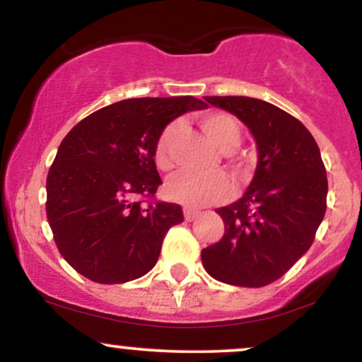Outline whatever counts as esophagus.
<instances>
[{
  "label": "esophagus",
  "mask_w": 362,
  "mask_h": 362,
  "mask_svg": "<svg viewBox=\"0 0 362 362\" xmlns=\"http://www.w3.org/2000/svg\"><path fill=\"white\" fill-rule=\"evenodd\" d=\"M182 214H185L186 222H193L194 218H198L199 216V211L193 210V208H185V210H182Z\"/></svg>",
  "instance_id": "1"
}]
</instances>
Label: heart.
Returning a JSON list of instances; mask_svg holds the SVG:
<instances>
[{
	"instance_id": "obj_1",
	"label": "heart",
	"mask_w": 362,
	"mask_h": 362,
	"mask_svg": "<svg viewBox=\"0 0 362 362\" xmlns=\"http://www.w3.org/2000/svg\"><path fill=\"white\" fill-rule=\"evenodd\" d=\"M202 130L222 152H233L240 146L242 130L239 122L225 112H208L198 117ZM180 122H171L160 132L156 142L154 160L160 171L173 168V147L180 135ZM165 194L169 199L188 208H202L222 203L230 198V181L223 174H197L181 171L174 174L165 182Z\"/></svg>"
}]
</instances>
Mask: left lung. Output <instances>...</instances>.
Returning a JSON list of instances; mask_svg holds the SVG:
<instances>
[{
	"label": "left lung",
	"mask_w": 362,
	"mask_h": 362,
	"mask_svg": "<svg viewBox=\"0 0 362 362\" xmlns=\"http://www.w3.org/2000/svg\"><path fill=\"white\" fill-rule=\"evenodd\" d=\"M205 100L249 127L259 163L244 197L215 210L225 232L202 250V262L222 283L266 286L307 252L324 220L329 185L320 148L298 118L267 101L247 96Z\"/></svg>",
	"instance_id": "1"
}]
</instances>
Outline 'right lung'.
<instances>
[{
	"label": "right lung",
	"mask_w": 362,
	"mask_h": 362,
	"mask_svg": "<svg viewBox=\"0 0 362 362\" xmlns=\"http://www.w3.org/2000/svg\"><path fill=\"white\" fill-rule=\"evenodd\" d=\"M206 108L194 96L132 98L72 127L47 174L45 211L61 256L101 284L137 279L156 266L163 240L185 220L156 198L154 148L169 122Z\"/></svg>",
	"instance_id": "add662e5"
}]
</instances>
